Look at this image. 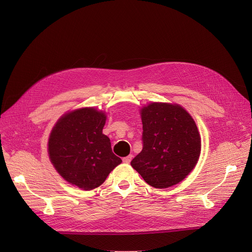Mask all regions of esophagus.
<instances>
[{"instance_id": "1", "label": "esophagus", "mask_w": 252, "mask_h": 252, "mask_svg": "<svg viewBox=\"0 0 252 252\" xmlns=\"http://www.w3.org/2000/svg\"><path fill=\"white\" fill-rule=\"evenodd\" d=\"M133 157H134V156H133V155H131V154H129V155H128V156H126V157H125V158H124V159H123V160H124V162H125V163H129V162H130V161H131V159H133Z\"/></svg>"}]
</instances>
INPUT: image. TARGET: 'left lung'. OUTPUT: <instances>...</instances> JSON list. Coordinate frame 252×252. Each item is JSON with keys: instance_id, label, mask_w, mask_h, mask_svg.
<instances>
[{"instance_id": "8db88e82", "label": "left lung", "mask_w": 252, "mask_h": 252, "mask_svg": "<svg viewBox=\"0 0 252 252\" xmlns=\"http://www.w3.org/2000/svg\"><path fill=\"white\" fill-rule=\"evenodd\" d=\"M143 149L130 162L148 185L169 188L196 166L201 138L192 116L176 103L151 102L140 110Z\"/></svg>"}]
</instances>
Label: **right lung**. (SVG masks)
<instances>
[{"label":"right lung","instance_id":"obj_1","mask_svg":"<svg viewBox=\"0 0 252 252\" xmlns=\"http://www.w3.org/2000/svg\"><path fill=\"white\" fill-rule=\"evenodd\" d=\"M104 111L84 107L63 114L52 128L48 153L57 173L69 184L89 191L104 183L122 159L102 133Z\"/></svg>","mask_w":252,"mask_h":252}]
</instances>
